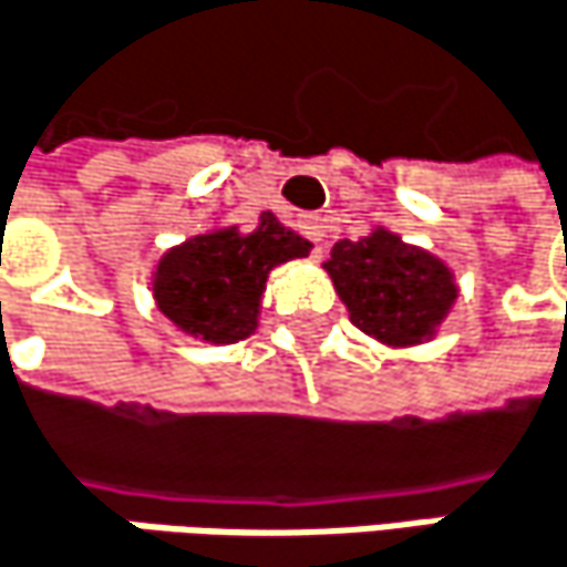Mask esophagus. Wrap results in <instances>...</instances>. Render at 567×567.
I'll list each match as a JSON object with an SVG mask.
<instances>
[{
	"label": "esophagus",
	"instance_id": "obj_1",
	"mask_svg": "<svg viewBox=\"0 0 567 567\" xmlns=\"http://www.w3.org/2000/svg\"><path fill=\"white\" fill-rule=\"evenodd\" d=\"M297 228H300L313 245H319V241L326 238V225H322L319 215H300V218H297Z\"/></svg>",
	"mask_w": 567,
	"mask_h": 567
}]
</instances>
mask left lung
<instances>
[{"label": "left lung", "instance_id": "left-lung-1", "mask_svg": "<svg viewBox=\"0 0 567 567\" xmlns=\"http://www.w3.org/2000/svg\"><path fill=\"white\" fill-rule=\"evenodd\" d=\"M326 270L349 319L372 339L414 346L434 336L457 300L454 274L444 260L404 245L398 235L375 228L369 238L332 245Z\"/></svg>", "mask_w": 567, "mask_h": 567}]
</instances>
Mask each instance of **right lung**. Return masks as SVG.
<instances>
[{
	"instance_id": "add662e5",
	"label": "right lung",
	"mask_w": 567,
	"mask_h": 567,
	"mask_svg": "<svg viewBox=\"0 0 567 567\" xmlns=\"http://www.w3.org/2000/svg\"><path fill=\"white\" fill-rule=\"evenodd\" d=\"M310 248L307 238L264 212L250 231L218 228L169 250L156 267L153 297L182 332L205 342H238L257 329L267 274L307 257Z\"/></svg>"
}]
</instances>
